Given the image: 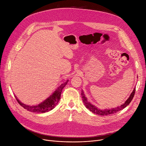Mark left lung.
Here are the masks:
<instances>
[{
    "label": "left lung",
    "mask_w": 146,
    "mask_h": 146,
    "mask_svg": "<svg viewBox=\"0 0 146 146\" xmlns=\"http://www.w3.org/2000/svg\"><path fill=\"white\" fill-rule=\"evenodd\" d=\"M135 91V87L134 88L133 91L131 92V94L129 96V97H128V98L125 101V102L123 104H122V105H120L119 106H117V107H115V108H111V109H100L98 108V107H97L96 106H94V104L91 103L90 101H89L87 100V98L86 97L83 90L82 91L81 96H82V100H83L84 105L85 106V107H86L88 109H89L91 111H92L94 113L97 114V115H98L108 116L109 115H111V114H113V113H116V112H117L120 110L123 109L128 105H129V104L131 103V101H132L133 97H134V96Z\"/></svg>",
    "instance_id": "obj_1"
}]
</instances>
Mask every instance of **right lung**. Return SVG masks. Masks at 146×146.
Masks as SVG:
<instances>
[{"label": "right lung", "mask_w": 146, "mask_h": 146, "mask_svg": "<svg viewBox=\"0 0 146 146\" xmlns=\"http://www.w3.org/2000/svg\"><path fill=\"white\" fill-rule=\"evenodd\" d=\"M68 82V79L63 82L61 84H60L56 88L55 91H54L51 95H50L49 97L42 101V103L35 106H30L21 103L15 96V97L20 105L28 111L34 113H45L52 110L56 106V105L58 103L60 100L62 90L67 84Z\"/></svg>", "instance_id": "obj_1"}]
</instances>
